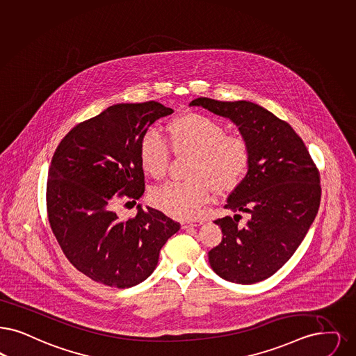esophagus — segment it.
Instances as JSON below:
<instances>
[{
    "label": "esophagus",
    "mask_w": 356,
    "mask_h": 356,
    "mask_svg": "<svg viewBox=\"0 0 356 356\" xmlns=\"http://www.w3.org/2000/svg\"><path fill=\"white\" fill-rule=\"evenodd\" d=\"M202 224V220H195V221H183L181 222V228H195V227H199Z\"/></svg>",
    "instance_id": "34e87169"
}]
</instances>
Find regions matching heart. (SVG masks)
I'll use <instances>...</instances> for the list:
<instances>
[{"label": "heart", "instance_id": "heart-1", "mask_svg": "<svg viewBox=\"0 0 356 356\" xmlns=\"http://www.w3.org/2000/svg\"><path fill=\"white\" fill-rule=\"evenodd\" d=\"M168 138L176 152H192L193 160L186 181H168L155 188L149 199L157 209L175 218L191 220L212 199L216 186L230 191L249 171L252 149L241 136L228 135L227 127L208 115L188 113L173 119ZM143 168L154 177L165 175L170 148L156 129L143 135L139 147Z\"/></svg>", "mask_w": 356, "mask_h": 356}]
</instances>
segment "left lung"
<instances>
[{"label": "left lung", "instance_id": "left-lung-1", "mask_svg": "<svg viewBox=\"0 0 356 356\" xmlns=\"http://www.w3.org/2000/svg\"><path fill=\"white\" fill-rule=\"evenodd\" d=\"M191 106L229 118L252 149L249 171L225 204L249 214V221L241 225L240 214L214 220L222 241L208 253L209 264L230 282L264 281L290 259L312 227L321 204L319 171L291 126L256 103L197 98Z\"/></svg>", "mask_w": 356, "mask_h": 356}]
</instances>
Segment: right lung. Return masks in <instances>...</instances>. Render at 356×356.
<instances>
[{
    "label": "right lung",
    "mask_w": 356,
    "mask_h": 356,
    "mask_svg": "<svg viewBox=\"0 0 356 356\" xmlns=\"http://www.w3.org/2000/svg\"><path fill=\"white\" fill-rule=\"evenodd\" d=\"M172 113L155 100L114 104L76 124L58 144L46 185L49 224L72 266L95 282L118 289L140 284L180 229L149 207L138 205L129 218L114 211L119 199L136 204L142 197L140 140Z\"/></svg>",
    "instance_id": "right-lung-1"
}]
</instances>
